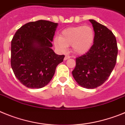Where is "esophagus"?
<instances>
[{
	"instance_id": "1",
	"label": "esophagus",
	"mask_w": 125,
	"mask_h": 125,
	"mask_svg": "<svg viewBox=\"0 0 125 125\" xmlns=\"http://www.w3.org/2000/svg\"><path fill=\"white\" fill-rule=\"evenodd\" d=\"M70 56H69V55H65V58H64V60H67V59L70 58Z\"/></svg>"
}]
</instances>
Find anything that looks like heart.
<instances>
[{
  "instance_id": "obj_1",
  "label": "heart",
  "mask_w": 125,
  "mask_h": 125,
  "mask_svg": "<svg viewBox=\"0 0 125 125\" xmlns=\"http://www.w3.org/2000/svg\"><path fill=\"white\" fill-rule=\"evenodd\" d=\"M95 38L93 28L88 25L70 27L63 30L60 36L54 38L55 47L60 52L67 51L71 46L72 52L77 55H83L93 46Z\"/></svg>"
}]
</instances>
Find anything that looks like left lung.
Wrapping results in <instances>:
<instances>
[{"label":"left lung","instance_id":"obj_1","mask_svg":"<svg viewBox=\"0 0 125 125\" xmlns=\"http://www.w3.org/2000/svg\"><path fill=\"white\" fill-rule=\"evenodd\" d=\"M94 28V44L86 53L76 58L72 75L83 87L94 89L108 79L116 63L118 46L112 31L105 26L90 19Z\"/></svg>","mask_w":125,"mask_h":125}]
</instances>
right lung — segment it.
I'll return each instance as SVG.
<instances>
[{"instance_id": "right-lung-1", "label": "right lung", "mask_w": 125, "mask_h": 125, "mask_svg": "<svg viewBox=\"0 0 125 125\" xmlns=\"http://www.w3.org/2000/svg\"><path fill=\"white\" fill-rule=\"evenodd\" d=\"M58 24L39 20L25 24L11 41L10 65L21 83L28 88H42L49 83L65 55L55 53L52 42Z\"/></svg>"}]
</instances>
